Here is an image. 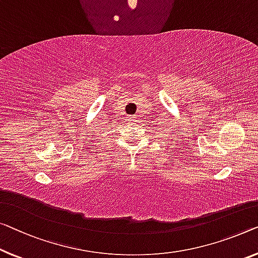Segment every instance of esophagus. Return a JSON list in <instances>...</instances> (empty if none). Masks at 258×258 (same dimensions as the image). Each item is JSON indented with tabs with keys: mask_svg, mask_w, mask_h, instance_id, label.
I'll return each instance as SVG.
<instances>
[{
	"mask_svg": "<svg viewBox=\"0 0 258 258\" xmlns=\"http://www.w3.org/2000/svg\"><path fill=\"white\" fill-rule=\"evenodd\" d=\"M126 118H127V121L128 122H133V124H134V122H137V117L136 116H128V117H126Z\"/></svg>",
	"mask_w": 258,
	"mask_h": 258,
	"instance_id": "34e87169",
	"label": "esophagus"
}]
</instances>
